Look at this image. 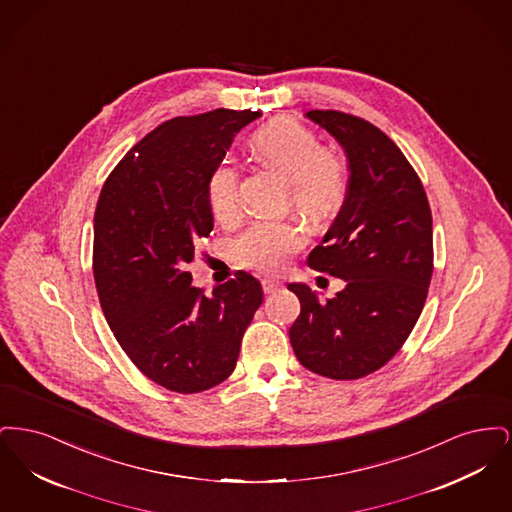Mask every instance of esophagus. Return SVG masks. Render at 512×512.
Instances as JSON below:
<instances>
[{
	"instance_id": "34e87169",
	"label": "esophagus",
	"mask_w": 512,
	"mask_h": 512,
	"mask_svg": "<svg viewBox=\"0 0 512 512\" xmlns=\"http://www.w3.org/2000/svg\"><path fill=\"white\" fill-rule=\"evenodd\" d=\"M261 284H263V292L265 293H274L276 290H280V286H282V282L276 280V278H265Z\"/></svg>"
}]
</instances>
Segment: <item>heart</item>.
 <instances>
[{
    "label": "heart",
    "instance_id": "heart-1",
    "mask_svg": "<svg viewBox=\"0 0 512 512\" xmlns=\"http://www.w3.org/2000/svg\"><path fill=\"white\" fill-rule=\"evenodd\" d=\"M253 147L259 159L290 180L292 205L307 219H328L340 209L345 194V165L332 151L322 149L313 130L301 122L280 119L263 126ZM207 199L219 220L238 215V171L232 159H222L207 178ZM307 242L303 226L293 220H257L234 244L242 267L280 272Z\"/></svg>",
    "mask_w": 512,
    "mask_h": 512
}]
</instances>
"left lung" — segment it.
<instances>
[{
    "label": "left lung",
    "instance_id": "obj_1",
    "mask_svg": "<svg viewBox=\"0 0 512 512\" xmlns=\"http://www.w3.org/2000/svg\"><path fill=\"white\" fill-rule=\"evenodd\" d=\"M347 159V192L307 265L345 282L322 301L288 284L301 313L290 328L297 361L320 376L357 380L382 368L409 338L432 278V213L401 149L374 124L340 111H309Z\"/></svg>",
    "mask_w": 512,
    "mask_h": 512
}]
</instances>
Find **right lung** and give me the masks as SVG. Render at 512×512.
I'll return each instance as SVG.
<instances>
[{
	"mask_svg": "<svg viewBox=\"0 0 512 512\" xmlns=\"http://www.w3.org/2000/svg\"><path fill=\"white\" fill-rule=\"evenodd\" d=\"M261 111L176 117L132 147L103 184L94 217V278L124 353L155 384L199 393L236 368L245 328L263 303L240 270L211 295L186 270L213 230L207 178Z\"/></svg>",
	"mask_w": 512,
	"mask_h": 512,
	"instance_id": "obj_1",
	"label": "right lung"
}]
</instances>
